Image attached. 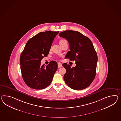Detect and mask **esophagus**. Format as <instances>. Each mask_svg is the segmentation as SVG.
Segmentation results:
<instances>
[{
  "label": "esophagus",
  "instance_id": "obj_1",
  "mask_svg": "<svg viewBox=\"0 0 121 121\" xmlns=\"http://www.w3.org/2000/svg\"><path fill=\"white\" fill-rule=\"evenodd\" d=\"M58 68H60V67H61L62 66V64L61 63H60V62H59V63H58Z\"/></svg>",
  "mask_w": 121,
  "mask_h": 121
}]
</instances>
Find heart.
I'll return each instance as SVG.
<instances>
[{
	"label": "heart",
	"instance_id": "1",
	"mask_svg": "<svg viewBox=\"0 0 121 121\" xmlns=\"http://www.w3.org/2000/svg\"><path fill=\"white\" fill-rule=\"evenodd\" d=\"M65 42H67V41L65 40V39H61V40H60V44L63 43H65Z\"/></svg>",
	"mask_w": 121,
	"mask_h": 121
}]
</instances>
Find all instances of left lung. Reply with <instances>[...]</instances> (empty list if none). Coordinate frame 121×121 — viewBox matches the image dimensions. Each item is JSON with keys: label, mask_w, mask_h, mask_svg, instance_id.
Wrapping results in <instances>:
<instances>
[{"label": "left lung", "mask_w": 121, "mask_h": 121, "mask_svg": "<svg viewBox=\"0 0 121 121\" xmlns=\"http://www.w3.org/2000/svg\"><path fill=\"white\" fill-rule=\"evenodd\" d=\"M69 43L70 50L65 58L75 60L76 66L71 68L64 63L66 69L64 79L68 86L79 90L86 89L93 81L96 74L97 55L93 44L89 38L77 31L67 30L59 33Z\"/></svg>", "instance_id": "1"}]
</instances>
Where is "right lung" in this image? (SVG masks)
Returning a JSON list of instances; mask_svg holds the SVG:
<instances>
[{"mask_svg": "<svg viewBox=\"0 0 121 121\" xmlns=\"http://www.w3.org/2000/svg\"><path fill=\"white\" fill-rule=\"evenodd\" d=\"M59 31L41 32L28 41L20 56L21 70L25 83L35 90L50 85L57 68V63L41 65V60L49 54L54 39Z\"/></svg>", "mask_w": 121, "mask_h": 121, "instance_id": "obj_1", "label": "right lung"}]
</instances>
